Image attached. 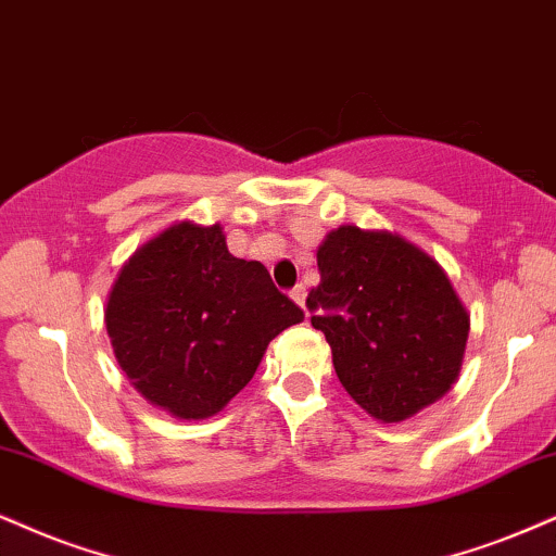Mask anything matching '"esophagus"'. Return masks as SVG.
I'll list each match as a JSON object with an SVG mask.
<instances>
[{"mask_svg": "<svg viewBox=\"0 0 556 556\" xmlns=\"http://www.w3.org/2000/svg\"><path fill=\"white\" fill-rule=\"evenodd\" d=\"M291 299L296 301V304L301 306V309H306V306H304V304H306V286H301V283H299L296 289L291 291Z\"/></svg>", "mask_w": 556, "mask_h": 556, "instance_id": "obj_1", "label": "esophagus"}]
</instances>
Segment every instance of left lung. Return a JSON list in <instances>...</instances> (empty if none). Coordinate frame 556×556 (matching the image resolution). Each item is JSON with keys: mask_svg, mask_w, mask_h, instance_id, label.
<instances>
[{"mask_svg": "<svg viewBox=\"0 0 556 556\" xmlns=\"http://www.w3.org/2000/svg\"><path fill=\"white\" fill-rule=\"evenodd\" d=\"M306 306L345 392L379 422L441 400L462 374L469 312L428 252L392 231L340 226L317 247Z\"/></svg>", "mask_w": 556, "mask_h": 556, "instance_id": "1", "label": "left lung"}]
</instances>
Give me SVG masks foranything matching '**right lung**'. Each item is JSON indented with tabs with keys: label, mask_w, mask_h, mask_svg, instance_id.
Here are the masks:
<instances>
[{
	"label": "right lung",
	"mask_w": 556,
	"mask_h": 556,
	"mask_svg": "<svg viewBox=\"0 0 556 556\" xmlns=\"http://www.w3.org/2000/svg\"><path fill=\"white\" fill-rule=\"evenodd\" d=\"M304 312L222 224L177 222L123 263L105 301L115 361L134 389L180 420L222 413L255 376L267 342Z\"/></svg>",
	"instance_id": "obj_1"
}]
</instances>
